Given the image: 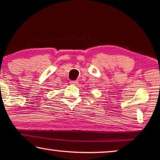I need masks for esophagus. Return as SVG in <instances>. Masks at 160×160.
Returning <instances> with one entry per match:
<instances>
[{"label":"esophagus","mask_w":160,"mask_h":160,"mask_svg":"<svg viewBox=\"0 0 160 160\" xmlns=\"http://www.w3.org/2000/svg\"><path fill=\"white\" fill-rule=\"evenodd\" d=\"M78 82V81H77V80H74V81H71L70 82V83L72 84V85H75V84H77Z\"/></svg>","instance_id":"esophagus-1"}]
</instances>
